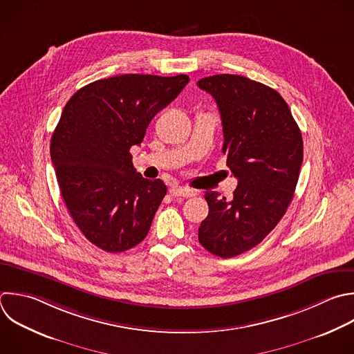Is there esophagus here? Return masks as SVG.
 <instances>
[{"label":"esophagus","mask_w":354,"mask_h":354,"mask_svg":"<svg viewBox=\"0 0 354 354\" xmlns=\"http://www.w3.org/2000/svg\"><path fill=\"white\" fill-rule=\"evenodd\" d=\"M169 192L174 198H189V196H194L196 194L195 191L188 189V188H183V187H171Z\"/></svg>","instance_id":"obj_1"}]
</instances>
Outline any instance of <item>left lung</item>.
<instances>
[{
    "label": "left lung",
    "mask_w": 354,
    "mask_h": 354,
    "mask_svg": "<svg viewBox=\"0 0 354 354\" xmlns=\"http://www.w3.org/2000/svg\"><path fill=\"white\" fill-rule=\"evenodd\" d=\"M220 111L223 153L238 187L231 201L206 192L209 214L198 238L210 253L238 256L260 243L285 214L303 162L301 133L272 88L238 75L201 79Z\"/></svg>",
    "instance_id": "1"
}]
</instances>
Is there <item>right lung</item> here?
<instances>
[{
    "mask_svg": "<svg viewBox=\"0 0 354 354\" xmlns=\"http://www.w3.org/2000/svg\"><path fill=\"white\" fill-rule=\"evenodd\" d=\"M188 82L122 75L84 86L65 105L51 160L73 221L100 249L124 252L147 236L167 187L136 173L130 149Z\"/></svg>",
    "mask_w": 354,
    "mask_h": 354,
    "instance_id": "obj_1",
    "label": "right lung"
}]
</instances>
